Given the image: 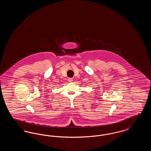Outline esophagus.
Listing matches in <instances>:
<instances>
[{"label": "esophagus", "mask_w": 151, "mask_h": 151, "mask_svg": "<svg viewBox=\"0 0 151 151\" xmlns=\"http://www.w3.org/2000/svg\"><path fill=\"white\" fill-rule=\"evenodd\" d=\"M72 80H73V79L71 78H70L68 79V81L69 82H71V81H72Z\"/></svg>", "instance_id": "esophagus-1"}]
</instances>
